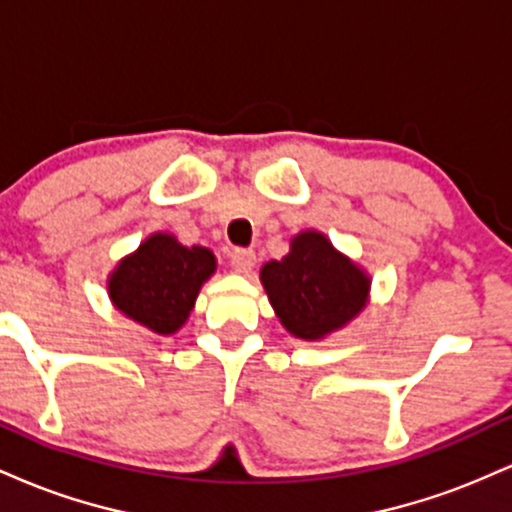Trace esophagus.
<instances>
[{"label": "esophagus", "mask_w": 512, "mask_h": 512, "mask_svg": "<svg viewBox=\"0 0 512 512\" xmlns=\"http://www.w3.org/2000/svg\"><path fill=\"white\" fill-rule=\"evenodd\" d=\"M231 267L240 274H248L255 267V252L248 248H236L231 252Z\"/></svg>", "instance_id": "obj_1"}]
</instances>
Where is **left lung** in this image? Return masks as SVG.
I'll return each instance as SVG.
<instances>
[{
  "mask_svg": "<svg viewBox=\"0 0 512 512\" xmlns=\"http://www.w3.org/2000/svg\"><path fill=\"white\" fill-rule=\"evenodd\" d=\"M262 284L281 325L301 339H320L361 313L368 276L339 255L322 233L293 238L291 252L262 267Z\"/></svg>",
  "mask_w": 512,
  "mask_h": 512,
  "instance_id": "left-lung-1",
  "label": "left lung"
}]
</instances>
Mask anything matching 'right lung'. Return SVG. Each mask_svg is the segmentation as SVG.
Here are the masks:
<instances>
[{
	"instance_id": "obj_1",
	"label": "right lung",
	"mask_w": 512,
	"mask_h": 512,
	"mask_svg": "<svg viewBox=\"0 0 512 512\" xmlns=\"http://www.w3.org/2000/svg\"><path fill=\"white\" fill-rule=\"evenodd\" d=\"M216 260L207 248H185L156 233L110 276V298L127 317L158 334H173L190 315Z\"/></svg>"
}]
</instances>
